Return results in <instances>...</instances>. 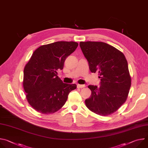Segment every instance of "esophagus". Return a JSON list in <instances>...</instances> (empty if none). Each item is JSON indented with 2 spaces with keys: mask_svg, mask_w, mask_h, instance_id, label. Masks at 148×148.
<instances>
[{
  "mask_svg": "<svg viewBox=\"0 0 148 148\" xmlns=\"http://www.w3.org/2000/svg\"><path fill=\"white\" fill-rule=\"evenodd\" d=\"M86 87V86L85 85V84H84V85H81V84H78L77 85V88H84Z\"/></svg>",
  "mask_w": 148,
  "mask_h": 148,
  "instance_id": "esophagus-1",
  "label": "esophagus"
}]
</instances>
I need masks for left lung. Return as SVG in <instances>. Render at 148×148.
Segmentation results:
<instances>
[{"label":"left lung","instance_id":"left-lung-1","mask_svg":"<svg viewBox=\"0 0 148 148\" xmlns=\"http://www.w3.org/2000/svg\"><path fill=\"white\" fill-rule=\"evenodd\" d=\"M79 46L88 62L90 71L98 73L100 87L88 86L90 97L85 101L92 112L107 116L126 101L131 86L127 60L124 54L103 42L81 41Z\"/></svg>","mask_w":148,"mask_h":148}]
</instances>
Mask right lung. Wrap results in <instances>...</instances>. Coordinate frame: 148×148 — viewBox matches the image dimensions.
<instances>
[{"label":"right lung","instance_id":"1","mask_svg":"<svg viewBox=\"0 0 148 148\" xmlns=\"http://www.w3.org/2000/svg\"><path fill=\"white\" fill-rule=\"evenodd\" d=\"M78 44L74 41H57L37 49L24 69L23 85L27 100L37 111L53 114L64 105L76 84L63 83L57 76L66 58Z\"/></svg>","mask_w":148,"mask_h":148}]
</instances>
